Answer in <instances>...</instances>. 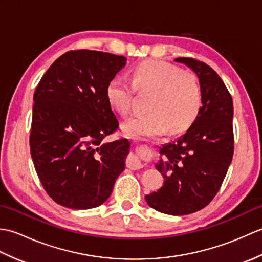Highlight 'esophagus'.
I'll return each instance as SVG.
<instances>
[{
    "instance_id": "1",
    "label": "esophagus",
    "mask_w": 262,
    "mask_h": 262,
    "mask_svg": "<svg viewBox=\"0 0 262 262\" xmlns=\"http://www.w3.org/2000/svg\"><path fill=\"white\" fill-rule=\"evenodd\" d=\"M127 164H128V168H130L133 170H140L143 168L141 160L138 159V157H136V155H130L129 159L127 161Z\"/></svg>"
}]
</instances>
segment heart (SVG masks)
<instances>
[{
	"label": "heart",
	"mask_w": 262,
	"mask_h": 262,
	"mask_svg": "<svg viewBox=\"0 0 262 262\" xmlns=\"http://www.w3.org/2000/svg\"><path fill=\"white\" fill-rule=\"evenodd\" d=\"M134 91L148 94L147 113L122 126L127 135L134 137L157 136L168 129L172 133L185 130L196 120L203 105L198 77L160 59L136 64L130 71V83L121 76L113 77L105 94L111 107L128 117L133 110Z\"/></svg>",
	"instance_id": "heart-1"
}]
</instances>
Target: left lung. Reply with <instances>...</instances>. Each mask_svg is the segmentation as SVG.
<instances>
[{"label": "left lung", "mask_w": 262, "mask_h": 262, "mask_svg": "<svg viewBox=\"0 0 262 262\" xmlns=\"http://www.w3.org/2000/svg\"><path fill=\"white\" fill-rule=\"evenodd\" d=\"M176 62L197 74L203 105L190 128L160 149L155 165L163 186L145 197L149 207L169 215H188L206 207L219 192L234 153L232 97L219 74L204 62L179 57Z\"/></svg>", "instance_id": "8db88e82"}]
</instances>
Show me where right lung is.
I'll return each instance as SVG.
<instances>
[{"instance_id": "right-lung-1", "label": "right lung", "mask_w": 262, "mask_h": 262, "mask_svg": "<svg viewBox=\"0 0 262 262\" xmlns=\"http://www.w3.org/2000/svg\"><path fill=\"white\" fill-rule=\"evenodd\" d=\"M126 60L104 52L70 51L55 60L36 88L32 162L48 196L64 207H98L125 169L129 142L104 140L119 127L105 90Z\"/></svg>"}]
</instances>
